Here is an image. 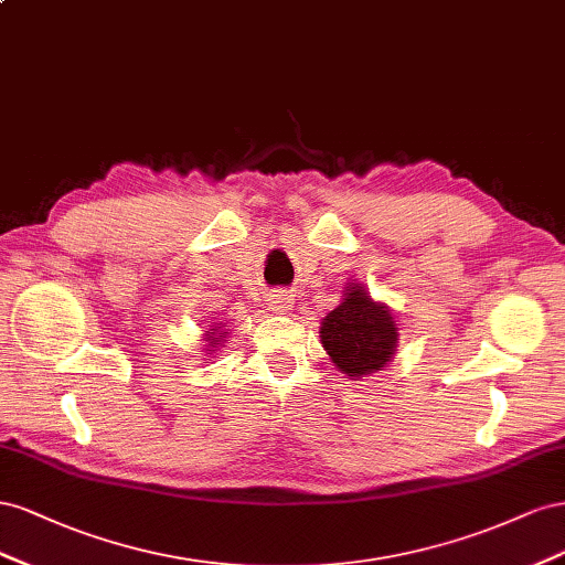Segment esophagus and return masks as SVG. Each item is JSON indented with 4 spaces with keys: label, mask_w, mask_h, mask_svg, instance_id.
Masks as SVG:
<instances>
[{
    "label": "esophagus",
    "mask_w": 565,
    "mask_h": 565,
    "mask_svg": "<svg viewBox=\"0 0 565 565\" xmlns=\"http://www.w3.org/2000/svg\"><path fill=\"white\" fill-rule=\"evenodd\" d=\"M269 310H271L274 315L291 312V310H294V298L288 296V294H284V291L271 294V298H269Z\"/></svg>",
    "instance_id": "34e87169"
}]
</instances>
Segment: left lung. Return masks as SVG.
I'll return each instance as SVG.
<instances>
[{
    "label": "left lung",
    "instance_id": "obj_1",
    "mask_svg": "<svg viewBox=\"0 0 565 565\" xmlns=\"http://www.w3.org/2000/svg\"><path fill=\"white\" fill-rule=\"evenodd\" d=\"M319 338L338 372L360 381L391 364L399 329L388 305L369 296L364 284L350 281L338 308L321 319Z\"/></svg>",
    "mask_w": 565,
    "mask_h": 565
}]
</instances>
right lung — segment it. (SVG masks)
<instances>
[{"mask_svg": "<svg viewBox=\"0 0 565 565\" xmlns=\"http://www.w3.org/2000/svg\"><path fill=\"white\" fill-rule=\"evenodd\" d=\"M205 331L201 333V341H205V358H211V354L217 350V348H224L222 343L227 341V333L230 329H224L222 324H215V321H211V324L203 327Z\"/></svg>", "mask_w": 565, "mask_h": 565, "instance_id": "obj_1", "label": "right lung"}]
</instances>
